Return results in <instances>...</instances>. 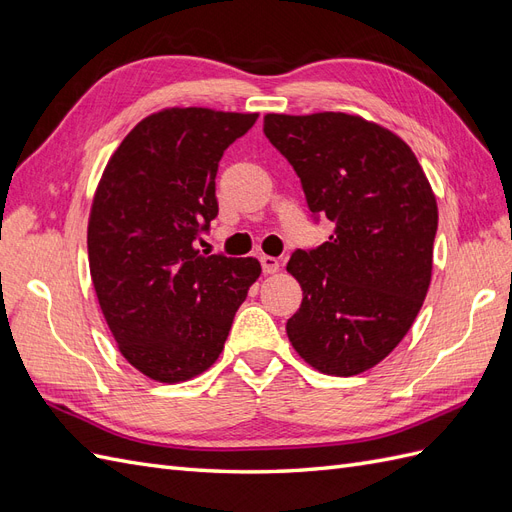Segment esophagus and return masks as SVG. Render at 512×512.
I'll return each instance as SVG.
<instances>
[{
    "label": "esophagus",
    "instance_id": "1",
    "mask_svg": "<svg viewBox=\"0 0 512 512\" xmlns=\"http://www.w3.org/2000/svg\"><path fill=\"white\" fill-rule=\"evenodd\" d=\"M260 265H262V273H265V275L280 271V260L273 258V256H260Z\"/></svg>",
    "mask_w": 512,
    "mask_h": 512
}]
</instances>
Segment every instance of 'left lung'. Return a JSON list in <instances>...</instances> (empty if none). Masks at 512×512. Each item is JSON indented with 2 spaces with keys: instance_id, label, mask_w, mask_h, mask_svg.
Instances as JSON below:
<instances>
[{
  "instance_id": "1",
  "label": "left lung",
  "mask_w": 512,
  "mask_h": 512,
  "mask_svg": "<svg viewBox=\"0 0 512 512\" xmlns=\"http://www.w3.org/2000/svg\"><path fill=\"white\" fill-rule=\"evenodd\" d=\"M265 136L290 162L329 241L294 250L303 288L290 344L329 376L378 365L410 331L431 282L438 205L412 149L346 113L267 115Z\"/></svg>"
}]
</instances>
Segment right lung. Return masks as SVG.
<instances>
[{
    "mask_svg": "<svg viewBox=\"0 0 512 512\" xmlns=\"http://www.w3.org/2000/svg\"><path fill=\"white\" fill-rule=\"evenodd\" d=\"M256 119L168 108L138 123L106 164L87 228L91 282L121 354L151 380L209 369L262 271L256 258L194 247L218 218L224 151Z\"/></svg>",
    "mask_w": 512,
    "mask_h": 512,
    "instance_id": "1",
    "label": "right lung"
}]
</instances>
